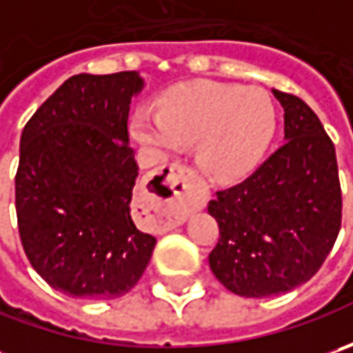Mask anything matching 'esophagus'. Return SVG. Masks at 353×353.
<instances>
[{"mask_svg":"<svg viewBox=\"0 0 353 353\" xmlns=\"http://www.w3.org/2000/svg\"><path fill=\"white\" fill-rule=\"evenodd\" d=\"M194 181H196L194 170L181 161L170 163L167 169L157 174V190L163 200V214H161L163 228L181 224L186 218V208L192 200H196V204H204L206 200L204 190H200L194 198L188 196V188L194 184Z\"/></svg>","mask_w":353,"mask_h":353,"instance_id":"obj_1","label":"esophagus"}]
</instances>
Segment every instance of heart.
<instances>
[{"label": "heart", "instance_id": "b5f03b06", "mask_svg": "<svg viewBox=\"0 0 353 353\" xmlns=\"http://www.w3.org/2000/svg\"><path fill=\"white\" fill-rule=\"evenodd\" d=\"M277 121L279 108L267 90L196 80L169 90L157 116L137 112L131 129L157 151L198 139L202 169L218 181H237L259 165Z\"/></svg>", "mask_w": 353, "mask_h": 353}]
</instances>
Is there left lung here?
Segmentation results:
<instances>
[{"mask_svg": "<svg viewBox=\"0 0 353 353\" xmlns=\"http://www.w3.org/2000/svg\"><path fill=\"white\" fill-rule=\"evenodd\" d=\"M273 94L285 110L287 141L208 202L220 225L212 273L248 299L283 294L314 277L342 225L332 139L299 96Z\"/></svg>", "mask_w": 353, "mask_h": 353, "instance_id": "1", "label": "left lung"}]
</instances>
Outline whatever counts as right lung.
Returning <instances> with one entry per match:
<instances>
[{"label": "right lung", "instance_id": "1", "mask_svg": "<svg viewBox=\"0 0 353 353\" xmlns=\"http://www.w3.org/2000/svg\"><path fill=\"white\" fill-rule=\"evenodd\" d=\"M135 70L68 78L21 133L15 210L27 259L72 299H116L147 269L157 239L137 230L129 147Z\"/></svg>", "mask_w": 353, "mask_h": 353}]
</instances>
